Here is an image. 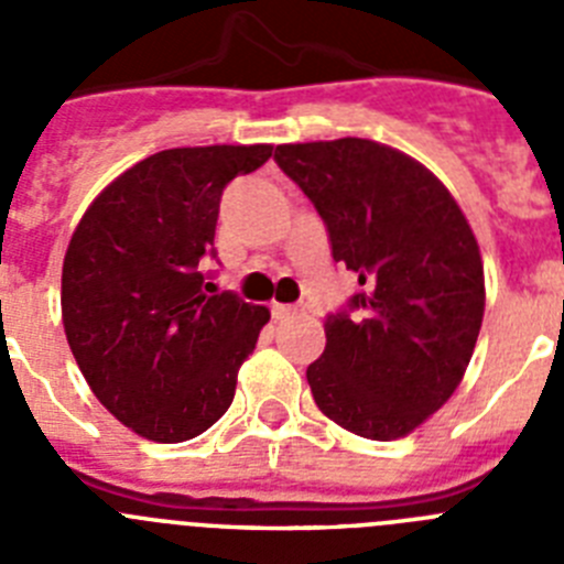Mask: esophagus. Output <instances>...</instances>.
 I'll list each match as a JSON object with an SVG mask.
<instances>
[{
	"label": "esophagus",
	"instance_id": "obj_1",
	"mask_svg": "<svg viewBox=\"0 0 564 564\" xmlns=\"http://www.w3.org/2000/svg\"><path fill=\"white\" fill-rule=\"evenodd\" d=\"M296 307H293V305H279V302H273V305H271V316L273 318H276V322H285V318H293V316H296Z\"/></svg>",
	"mask_w": 564,
	"mask_h": 564
}]
</instances>
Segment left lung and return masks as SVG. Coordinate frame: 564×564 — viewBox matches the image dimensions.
Masks as SVG:
<instances>
[{"instance_id": "8db88e82", "label": "left lung", "mask_w": 564, "mask_h": 564, "mask_svg": "<svg viewBox=\"0 0 564 564\" xmlns=\"http://www.w3.org/2000/svg\"><path fill=\"white\" fill-rule=\"evenodd\" d=\"M361 291L327 313L313 401L370 441L410 435L457 390L482 325L477 239L430 169L364 138L276 147Z\"/></svg>"}]
</instances>
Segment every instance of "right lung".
Here are the masks:
<instances>
[{"mask_svg": "<svg viewBox=\"0 0 564 564\" xmlns=\"http://www.w3.org/2000/svg\"><path fill=\"white\" fill-rule=\"evenodd\" d=\"M273 147L166 149L134 163L87 208L62 271L69 350L123 426L183 443L220 421L239 364L271 313L217 291L214 228L228 183Z\"/></svg>", "mask_w": 564, "mask_h": 564, "instance_id": "obj_1", "label": "right lung"}]
</instances>
